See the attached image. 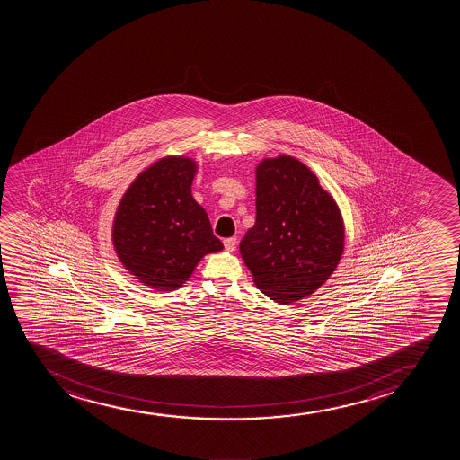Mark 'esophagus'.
<instances>
[{
  "label": "esophagus",
  "instance_id": "1",
  "mask_svg": "<svg viewBox=\"0 0 460 460\" xmlns=\"http://www.w3.org/2000/svg\"><path fill=\"white\" fill-rule=\"evenodd\" d=\"M236 245H238V239L236 238H227L224 239V247L227 252H233V250L236 249Z\"/></svg>",
  "mask_w": 460,
  "mask_h": 460
}]
</instances>
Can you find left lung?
I'll return each instance as SVG.
<instances>
[{
    "label": "left lung",
    "instance_id": "obj_1",
    "mask_svg": "<svg viewBox=\"0 0 460 460\" xmlns=\"http://www.w3.org/2000/svg\"><path fill=\"white\" fill-rule=\"evenodd\" d=\"M343 234L336 202L301 161L280 155L256 167V222L239 249L270 299L314 293L338 267Z\"/></svg>",
    "mask_w": 460,
    "mask_h": 460
}]
</instances>
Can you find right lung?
I'll list each match as a JSON object with an SVG mask.
<instances>
[{
  "instance_id": "1",
  "label": "right lung",
  "mask_w": 460,
  "mask_h": 460,
  "mask_svg": "<svg viewBox=\"0 0 460 460\" xmlns=\"http://www.w3.org/2000/svg\"><path fill=\"white\" fill-rule=\"evenodd\" d=\"M195 161L169 156L133 181L113 222L118 258L137 279L172 291L207 253L224 249L206 210L191 196Z\"/></svg>"
}]
</instances>
